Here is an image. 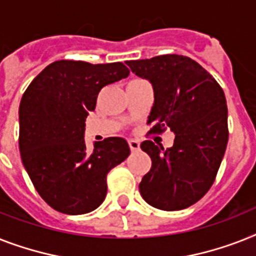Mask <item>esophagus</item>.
<instances>
[{"label": "esophagus", "mask_w": 256, "mask_h": 256, "mask_svg": "<svg viewBox=\"0 0 256 256\" xmlns=\"http://www.w3.org/2000/svg\"><path fill=\"white\" fill-rule=\"evenodd\" d=\"M128 146H130L132 151H138V150L140 148V143H139L138 140H135V139H130V140H128Z\"/></svg>", "instance_id": "1"}]
</instances>
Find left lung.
Returning a JSON list of instances; mask_svg holds the SVG:
<instances>
[{"label":"left lung","mask_w":256,"mask_h":256,"mask_svg":"<svg viewBox=\"0 0 256 256\" xmlns=\"http://www.w3.org/2000/svg\"><path fill=\"white\" fill-rule=\"evenodd\" d=\"M126 64L152 85L151 132L168 128L175 134L174 146L167 150L151 140L140 144L152 166L139 192L162 210L186 209L209 190L225 155L229 139L225 93L208 70L186 56L162 55Z\"/></svg>","instance_id":"8db88e82"}]
</instances>
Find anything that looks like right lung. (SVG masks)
<instances>
[{
	"label": "right lung",
	"mask_w": 256,
	"mask_h": 256,
	"mask_svg": "<svg viewBox=\"0 0 256 256\" xmlns=\"http://www.w3.org/2000/svg\"><path fill=\"white\" fill-rule=\"evenodd\" d=\"M122 63L59 60L31 81L20 105V151L40 197L55 210L84 214L106 197V175L128 156L124 138L85 146V120L104 86L128 78Z\"/></svg>",
	"instance_id": "right-lung-1"
}]
</instances>
